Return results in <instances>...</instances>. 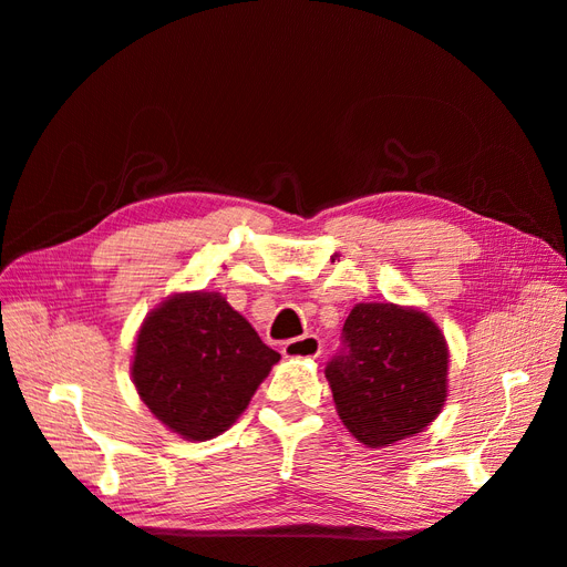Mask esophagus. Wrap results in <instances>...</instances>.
<instances>
[{"label": "esophagus", "instance_id": "obj_1", "mask_svg": "<svg viewBox=\"0 0 567 567\" xmlns=\"http://www.w3.org/2000/svg\"><path fill=\"white\" fill-rule=\"evenodd\" d=\"M322 352V342L317 336H301L291 338L282 344V354L289 359H315Z\"/></svg>", "mask_w": 567, "mask_h": 567}]
</instances>
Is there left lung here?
Listing matches in <instances>:
<instances>
[{
	"label": "left lung",
	"instance_id": "8db88e82",
	"mask_svg": "<svg viewBox=\"0 0 567 567\" xmlns=\"http://www.w3.org/2000/svg\"><path fill=\"white\" fill-rule=\"evenodd\" d=\"M324 373L342 424L384 447L426 429L447 396V344L431 319L393 303H359Z\"/></svg>",
	"mask_w": 567,
	"mask_h": 567
}]
</instances>
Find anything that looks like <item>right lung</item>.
Instances as JSON below:
<instances>
[{
	"label": "right lung",
	"mask_w": 567,
	"mask_h": 567,
	"mask_svg": "<svg viewBox=\"0 0 567 567\" xmlns=\"http://www.w3.org/2000/svg\"><path fill=\"white\" fill-rule=\"evenodd\" d=\"M280 354L219 293H176L145 319L132 375L162 424L187 440L225 433Z\"/></svg>",
	"instance_id": "1"
}]
</instances>
